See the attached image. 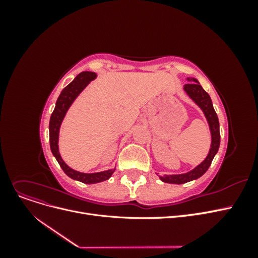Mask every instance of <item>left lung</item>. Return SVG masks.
I'll return each mask as SVG.
<instances>
[{"label": "left lung", "mask_w": 258, "mask_h": 258, "mask_svg": "<svg viewBox=\"0 0 258 258\" xmlns=\"http://www.w3.org/2000/svg\"><path fill=\"white\" fill-rule=\"evenodd\" d=\"M187 80L191 81V83L186 84L184 86V90L187 92V95H188L195 102L201 107V110L204 111L207 119L209 121L211 135H212V143H211V148L207 158L202 161L198 167H196L194 170L184 174L159 176L161 181L165 183L183 184V183L190 182L192 179H196L201 175H204L207 172L209 167L211 166V163H212L214 156L218 151V147H220V142H221L220 122H218V117L216 112L214 111L212 101H211L209 93L201 87V85L197 80L195 79H187Z\"/></svg>", "instance_id": "1"}]
</instances>
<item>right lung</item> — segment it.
Wrapping results in <instances>:
<instances>
[{"label": "right lung", "instance_id": "obj_1", "mask_svg": "<svg viewBox=\"0 0 258 258\" xmlns=\"http://www.w3.org/2000/svg\"><path fill=\"white\" fill-rule=\"evenodd\" d=\"M95 72H82L77 75L74 81L70 83L67 87L61 91L60 96L56 102V107L50 116L49 121V143H50V150L52 155L56 157L57 161L59 162L60 167L64 171V173L73 179L83 182L85 184H95L106 181L110 178L114 173L115 169L103 171V172L98 173H82L77 172V171L71 169L66 165V162L62 160L61 156L58 150V138H59V129L61 126V122L64 118V115L69 107L71 106L73 101L76 97L80 95L83 89L89 84L90 81L96 79Z\"/></svg>", "mask_w": 258, "mask_h": 258}]
</instances>
